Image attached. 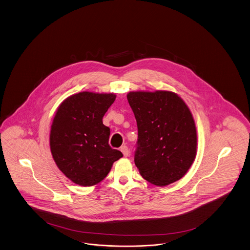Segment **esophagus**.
Segmentation results:
<instances>
[{"label":"esophagus","mask_w":250,"mask_h":250,"mask_svg":"<svg viewBox=\"0 0 250 250\" xmlns=\"http://www.w3.org/2000/svg\"><path fill=\"white\" fill-rule=\"evenodd\" d=\"M121 151L123 152V154H124V156L125 157H128L130 154L129 149L127 148V146H123V147H121Z\"/></svg>","instance_id":"1"}]
</instances>
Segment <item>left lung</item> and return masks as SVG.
Wrapping results in <instances>:
<instances>
[{
	"label": "left lung",
	"instance_id": "1",
	"mask_svg": "<svg viewBox=\"0 0 250 250\" xmlns=\"http://www.w3.org/2000/svg\"><path fill=\"white\" fill-rule=\"evenodd\" d=\"M127 100L138 125L135 165L151 184L180 180L196 156L197 134L191 112L170 91L129 92Z\"/></svg>",
	"mask_w": 250,
	"mask_h": 250
}]
</instances>
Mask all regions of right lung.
Segmentation results:
<instances>
[{
    "mask_svg": "<svg viewBox=\"0 0 250 250\" xmlns=\"http://www.w3.org/2000/svg\"><path fill=\"white\" fill-rule=\"evenodd\" d=\"M116 96L81 92L60 105L51 125L52 156L60 171L81 186L104 180L112 164L123 157L109 145L110 128L102 118Z\"/></svg>",
    "mask_w": 250,
    "mask_h": 250,
    "instance_id": "obj_1",
    "label": "right lung"
}]
</instances>
